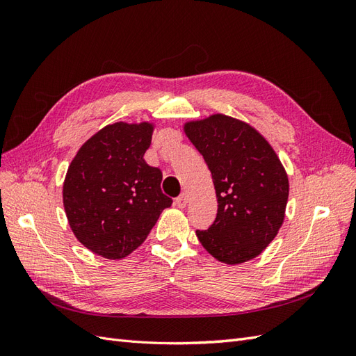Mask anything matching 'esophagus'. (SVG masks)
<instances>
[{
	"mask_svg": "<svg viewBox=\"0 0 356 356\" xmlns=\"http://www.w3.org/2000/svg\"><path fill=\"white\" fill-rule=\"evenodd\" d=\"M187 202H188V199H187L186 193H182V195H179V196L175 199V204H177L178 208H186V207H187Z\"/></svg>",
	"mask_w": 356,
	"mask_h": 356,
	"instance_id": "34e87169",
	"label": "esophagus"
}]
</instances>
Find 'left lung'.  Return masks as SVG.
Instances as JSON below:
<instances>
[{
  "mask_svg": "<svg viewBox=\"0 0 356 356\" xmlns=\"http://www.w3.org/2000/svg\"><path fill=\"white\" fill-rule=\"evenodd\" d=\"M212 174L217 218L197 230L202 246L225 264L260 255L281 229L289 195L285 168L267 139L238 118L212 114L184 124Z\"/></svg>",
  "mask_w": 356,
  "mask_h": 356,
  "instance_id": "obj_1",
  "label": "left lung"
}]
</instances>
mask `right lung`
Returning <instances> with one entry per match:
<instances>
[{
    "mask_svg": "<svg viewBox=\"0 0 356 356\" xmlns=\"http://www.w3.org/2000/svg\"><path fill=\"white\" fill-rule=\"evenodd\" d=\"M154 124L117 122L102 127L72 159L63 208L75 238L93 254L120 260L135 251L172 199L161 170L147 165Z\"/></svg>",
    "mask_w": 356,
    "mask_h": 356,
    "instance_id": "right-lung-1",
    "label": "right lung"
}]
</instances>
